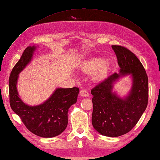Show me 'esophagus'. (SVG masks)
Returning <instances> with one entry per match:
<instances>
[{
	"mask_svg": "<svg viewBox=\"0 0 160 160\" xmlns=\"http://www.w3.org/2000/svg\"><path fill=\"white\" fill-rule=\"evenodd\" d=\"M80 95L82 97H87L89 96V93L86 89H81L80 91Z\"/></svg>",
	"mask_w": 160,
	"mask_h": 160,
	"instance_id": "esophagus-1",
	"label": "esophagus"
}]
</instances>
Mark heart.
<instances>
[{"instance_id":"obj_1","label":"heart","mask_w":160,"mask_h":160,"mask_svg":"<svg viewBox=\"0 0 160 160\" xmlns=\"http://www.w3.org/2000/svg\"><path fill=\"white\" fill-rule=\"evenodd\" d=\"M82 71L87 74H92L96 72L98 73L96 75V79H102L103 78L108 70L110 69V65L107 63V60L102 58H92L87 62L83 63L81 67Z\"/></svg>"}]
</instances>
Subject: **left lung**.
Listing matches in <instances>:
<instances>
[{
	"label": "left lung",
	"instance_id": "8db88e82",
	"mask_svg": "<svg viewBox=\"0 0 160 160\" xmlns=\"http://www.w3.org/2000/svg\"><path fill=\"white\" fill-rule=\"evenodd\" d=\"M120 67V74L114 73L91 91L93 95L91 122L93 128L108 137H118L130 131L147 108L148 80L144 66L135 54L126 47L113 45ZM131 74L133 87L124 99L111 92L112 83L120 74Z\"/></svg>",
	"mask_w": 160,
	"mask_h": 160
}]
</instances>
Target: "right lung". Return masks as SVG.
<instances>
[{
    "mask_svg": "<svg viewBox=\"0 0 160 160\" xmlns=\"http://www.w3.org/2000/svg\"><path fill=\"white\" fill-rule=\"evenodd\" d=\"M35 47H28L13 67L9 79V104L26 128L42 138H53L62 132L68 124L69 107L77 101L79 88L57 89L48 100L38 106L30 107L18 97L16 89L18 75L32 59Z\"/></svg>",
    "mask_w": 160,
    "mask_h": 160,
    "instance_id": "right-lung-1",
    "label": "right lung"
}]
</instances>
